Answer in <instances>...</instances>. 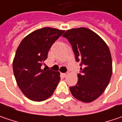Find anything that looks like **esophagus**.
I'll list each match as a JSON object with an SVG mask.
<instances>
[{"label": "esophagus", "instance_id": "1", "mask_svg": "<svg viewBox=\"0 0 122 122\" xmlns=\"http://www.w3.org/2000/svg\"><path fill=\"white\" fill-rule=\"evenodd\" d=\"M61 75L62 76L65 77H66L68 76V73H61Z\"/></svg>", "mask_w": 122, "mask_h": 122}]
</instances>
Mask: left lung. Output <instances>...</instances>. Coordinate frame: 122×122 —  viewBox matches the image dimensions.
<instances>
[{"instance_id": "8db88e82", "label": "left lung", "mask_w": 122, "mask_h": 122, "mask_svg": "<svg viewBox=\"0 0 122 122\" xmlns=\"http://www.w3.org/2000/svg\"><path fill=\"white\" fill-rule=\"evenodd\" d=\"M72 46L80 73L71 93L77 100L91 102L104 93L113 73L112 58L106 42L91 29L80 27L67 30L62 36Z\"/></svg>"}]
</instances>
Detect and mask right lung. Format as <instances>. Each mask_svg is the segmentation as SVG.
Here are the masks:
<instances>
[{
    "mask_svg": "<svg viewBox=\"0 0 122 122\" xmlns=\"http://www.w3.org/2000/svg\"><path fill=\"white\" fill-rule=\"evenodd\" d=\"M63 30L45 27L27 36L19 45L13 61L18 86L29 100L41 102L51 97L60 80V72L42 69L49 50Z\"/></svg>",
    "mask_w": 122,
    "mask_h": 122,
    "instance_id": "add662e5",
    "label": "right lung"
}]
</instances>
